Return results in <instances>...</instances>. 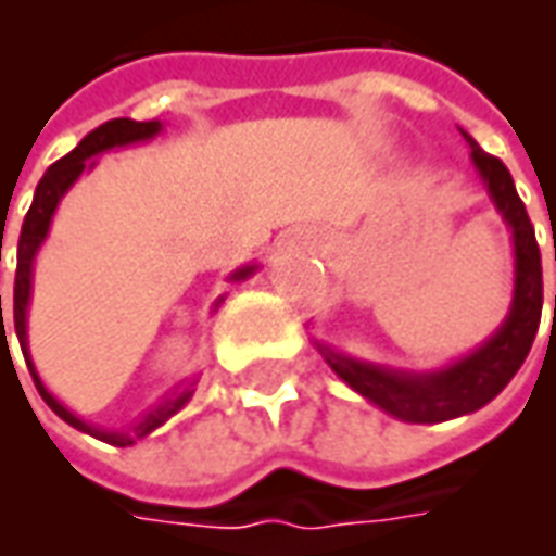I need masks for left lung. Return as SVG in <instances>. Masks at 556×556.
Returning a JSON list of instances; mask_svg holds the SVG:
<instances>
[{"instance_id":"left-lung-1","label":"left lung","mask_w":556,"mask_h":556,"mask_svg":"<svg viewBox=\"0 0 556 556\" xmlns=\"http://www.w3.org/2000/svg\"><path fill=\"white\" fill-rule=\"evenodd\" d=\"M462 137L470 146V160L489 190L491 202L513 231V306H509V315L503 318V325L497 327V333L485 339L477 351H470L462 361L450 363L443 369H431V372L390 369V366H378V363L333 351L325 342H315V349L321 351L327 366L351 390H357L363 399H369L390 417L405 419V422H443V419L465 417V414H473L482 405H489L521 369V363L536 339L539 318H542V255H539L533 223L527 217L525 202L518 199V190H515L513 175L503 166V160L485 154L470 134L462 130Z\"/></svg>"}]
</instances>
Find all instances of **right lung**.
<instances>
[{"label":"right lung","instance_id":"right-lung-1","mask_svg":"<svg viewBox=\"0 0 556 556\" xmlns=\"http://www.w3.org/2000/svg\"><path fill=\"white\" fill-rule=\"evenodd\" d=\"M163 130L160 122H134V118H113V122H106V125L94 127L89 137H83L71 154H65L62 160H55L50 169L43 172V178L35 187V199H31V207L26 219H23V229H20V241H17V277H14V330H17L20 339V349H23V357H26V366H29L31 381L38 387V393L41 399L50 405V408L59 414V417L65 419L67 426H74V429L86 431L91 438H98L103 443H113V446H134L137 441H142L146 434H151L154 429H160L163 422L169 417H175L178 410L190 402L193 396V384L181 387V390H175L169 396L157 402L154 408L146 410L137 422H130L127 429H98V426H89V422H83V419L74 414V410H67L59 399L41 384V378L35 372V363H31L29 354V337H26V309H29V298H31V265H35V253H38V247L47 238V231H50V223H53V214L59 202H62V195L71 190V184L77 181L79 175L86 169L94 166V154H103V151H110V148H122V146H134V142H146V139H154ZM2 243V241H0ZM255 270V265H247L241 270H235L231 279H247ZM223 298H219L214 306H219ZM0 325H2V294H0ZM5 330V325H2ZM8 349V342H5ZM14 366V363H11Z\"/></svg>","mask_w":556,"mask_h":556}]
</instances>
